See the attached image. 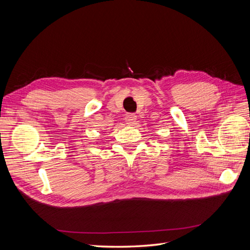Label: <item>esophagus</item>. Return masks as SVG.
Segmentation results:
<instances>
[{
    "instance_id": "34e87169",
    "label": "esophagus",
    "mask_w": 250,
    "mask_h": 250,
    "mask_svg": "<svg viewBox=\"0 0 250 250\" xmlns=\"http://www.w3.org/2000/svg\"><path fill=\"white\" fill-rule=\"evenodd\" d=\"M125 122L128 125H134L137 123V116L134 115V113H127L126 117H125Z\"/></svg>"
}]
</instances>
